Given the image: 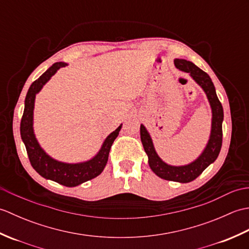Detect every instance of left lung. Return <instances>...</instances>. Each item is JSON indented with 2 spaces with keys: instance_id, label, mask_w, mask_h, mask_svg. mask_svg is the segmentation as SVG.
Listing matches in <instances>:
<instances>
[{
  "instance_id": "left-lung-1",
  "label": "left lung",
  "mask_w": 249,
  "mask_h": 249,
  "mask_svg": "<svg viewBox=\"0 0 249 249\" xmlns=\"http://www.w3.org/2000/svg\"><path fill=\"white\" fill-rule=\"evenodd\" d=\"M174 65L178 70L188 72L189 76L203 89L208 97L211 110H212V124H211V134L208 143L202 153L194 161L183 166H172L168 165L158 156L149 131L146 130L143 124L140 126V138L143 149L149 157V166L157 177L167 181L189 183L197 178L218 157L221 143H223L224 110L216 94L212 79L208 73L200 70L193 62L183 59L174 60Z\"/></svg>"
}]
</instances>
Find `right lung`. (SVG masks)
<instances>
[{"label": "right lung", "instance_id": "obj_1", "mask_svg": "<svg viewBox=\"0 0 249 249\" xmlns=\"http://www.w3.org/2000/svg\"><path fill=\"white\" fill-rule=\"evenodd\" d=\"M67 66L64 62H57L49 67L43 75L31 84L24 100V111L20 124V135L25 145L32 167L47 179H51L67 187H75L84 182L98 177L107 165L109 152L113 141L119 136L122 124L112 131L103 142L98 153L91 160L77 163L59 161L49 156L37 141L34 128V105L36 94L40 92L45 84L62 67Z\"/></svg>", "mask_w": 249, "mask_h": 249}]
</instances>
